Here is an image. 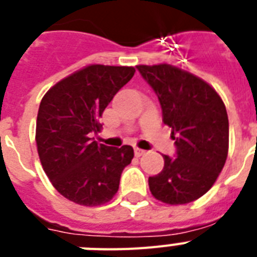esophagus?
<instances>
[{"label": "esophagus", "mask_w": 257, "mask_h": 257, "mask_svg": "<svg viewBox=\"0 0 257 257\" xmlns=\"http://www.w3.org/2000/svg\"><path fill=\"white\" fill-rule=\"evenodd\" d=\"M145 155V151L144 149H140V148H135V156L136 157H140Z\"/></svg>", "instance_id": "esophagus-1"}]
</instances>
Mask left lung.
Returning <instances> with one entry per match:
<instances>
[{
    "instance_id": "obj_1",
    "label": "left lung",
    "mask_w": 257,
    "mask_h": 257,
    "mask_svg": "<svg viewBox=\"0 0 257 257\" xmlns=\"http://www.w3.org/2000/svg\"><path fill=\"white\" fill-rule=\"evenodd\" d=\"M160 101L163 121L172 128L175 157L149 177V189L167 204H187L207 193L228 155L229 124L225 105L201 78L168 65L136 66Z\"/></svg>"
}]
</instances>
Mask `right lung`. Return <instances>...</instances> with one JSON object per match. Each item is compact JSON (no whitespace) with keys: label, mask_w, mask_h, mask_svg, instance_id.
I'll return each mask as SVG.
<instances>
[{"label":"right lung","mask_w":257,"mask_h":257,"mask_svg":"<svg viewBox=\"0 0 257 257\" xmlns=\"http://www.w3.org/2000/svg\"><path fill=\"white\" fill-rule=\"evenodd\" d=\"M135 72L132 66H86L57 82L41 100L38 156L53 187L73 203L96 207L118 191L133 148L106 147L92 136L100 131L105 108Z\"/></svg>","instance_id":"1"}]
</instances>
